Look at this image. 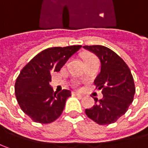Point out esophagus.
<instances>
[{
  "label": "esophagus",
  "mask_w": 148,
  "mask_h": 148,
  "mask_svg": "<svg viewBox=\"0 0 148 148\" xmlns=\"http://www.w3.org/2000/svg\"><path fill=\"white\" fill-rule=\"evenodd\" d=\"M72 94L74 95H78V96H80V97H82L83 96V95H81L80 93H79V92H72Z\"/></svg>",
  "instance_id": "obj_1"
}]
</instances>
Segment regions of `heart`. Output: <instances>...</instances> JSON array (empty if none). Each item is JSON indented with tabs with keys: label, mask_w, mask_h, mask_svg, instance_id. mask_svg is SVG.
Segmentation results:
<instances>
[{
	"label": "heart",
	"mask_w": 148,
	"mask_h": 148,
	"mask_svg": "<svg viewBox=\"0 0 148 148\" xmlns=\"http://www.w3.org/2000/svg\"><path fill=\"white\" fill-rule=\"evenodd\" d=\"M95 58V57L92 56V55H87V56L84 58V62L88 61L89 59H91V58Z\"/></svg>",
	"instance_id": "obj_1"
}]
</instances>
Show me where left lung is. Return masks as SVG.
<instances>
[{
    "instance_id": "left-lung-1",
    "label": "left lung",
    "mask_w": 148,
    "mask_h": 148,
    "mask_svg": "<svg viewBox=\"0 0 148 148\" xmlns=\"http://www.w3.org/2000/svg\"><path fill=\"white\" fill-rule=\"evenodd\" d=\"M83 48L95 53L100 59V73L94 83L103 94L101 100L94 98L95 105L86 109L85 113L99 125L114 123L126 113L133 101L136 89L131 70L121 57L105 46Z\"/></svg>"
}]
</instances>
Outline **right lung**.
<instances>
[{
  "label": "right lung",
  "mask_w": 148,
  "mask_h": 148,
  "mask_svg": "<svg viewBox=\"0 0 148 148\" xmlns=\"http://www.w3.org/2000/svg\"><path fill=\"white\" fill-rule=\"evenodd\" d=\"M80 45L49 48L40 52L25 66L15 84V95L22 110L35 122L48 124L62 114L71 91L54 92L51 74L58 72Z\"/></svg>",
  "instance_id": "1"
}]
</instances>
